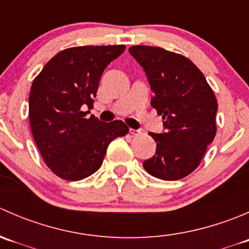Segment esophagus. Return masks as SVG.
I'll use <instances>...</instances> for the list:
<instances>
[{
  "label": "esophagus",
  "mask_w": 249,
  "mask_h": 249,
  "mask_svg": "<svg viewBox=\"0 0 249 249\" xmlns=\"http://www.w3.org/2000/svg\"><path fill=\"white\" fill-rule=\"evenodd\" d=\"M130 132H131L132 136H141L143 134V131L141 129H130Z\"/></svg>",
  "instance_id": "obj_1"
}]
</instances>
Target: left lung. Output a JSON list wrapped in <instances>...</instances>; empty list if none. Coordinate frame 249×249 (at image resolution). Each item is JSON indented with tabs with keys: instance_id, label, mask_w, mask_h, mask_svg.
Segmentation results:
<instances>
[{
	"instance_id": "obj_1",
	"label": "left lung",
	"mask_w": 249,
	"mask_h": 249,
	"mask_svg": "<svg viewBox=\"0 0 249 249\" xmlns=\"http://www.w3.org/2000/svg\"><path fill=\"white\" fill-rule=\"evenodd\" d=\"M129 53L149 82L150 105L164 119V131L149 134L157 150L143 167L160 179H180L199 166L214 139L217 100L201 71L183 55L149 46Z\"/></svg>"
}]
</instances>
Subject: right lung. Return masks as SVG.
Segmentation results:
<instances>
[{"label":"right lung","instance_id":"right-lung-1","mask_svg":"<svg viewBox=\"0 0 249 249\" xmlns=\"http://www.w3.org/2000/svg\"><path fill=\"white\" fill-rule=\"evenodd\" d=\"M125 46L65 49L35 78L29 96L34 140L50 170L62 179L79 180L101 167L107 147L129 127L122 120L105 123L90 115L100 78Z\"/></svg>","mask_w":249,"mask_h":249}]
</instances>
